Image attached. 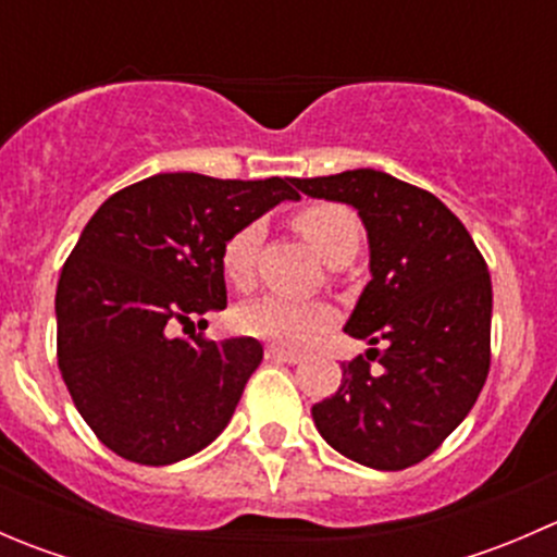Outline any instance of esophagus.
I'll use <instances>...</instances> for the list:
<instances>
[{
  "label": "esophagus",
  "mask_w": 557,
  "mask_h": 557,
  "mask_svg": "<svg viewBox=\"0 0 557 557\" xmlns=\"http://www.w3.org/2000/svg\"><path fill=\"white\" fill-rule=\"evenodd\" d=\"M267 358L274 363H299L301 352L294 350H283V347H267Z\"/></svg>",
  "instance_id": "esophagus-1"
}]
</instances>
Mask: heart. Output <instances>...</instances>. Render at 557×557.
Masks as SVG:
<instances>
[{"mask_svg":"<svg viewBox=\"0 0 557 557\" xmlns=\"http://www.w3.org/2000/svg\"><path fill=\"white\" fill-rule=\"evenodd\" d=\"M294 226L325 263L350 261L361 243V226L350 207L320 205L301 207ZM261 245V226L247 223L226 239L221 252L223 274L237 288H250L256 277V252ZM237 329L250 336L277 342L285 347H305L334 323V310L325 301H299L288 296H261L247 301L234 314Z\"/></svg>","mask_w":557,"mask_h":557,"instance_id":"obj_1","label":"heart"}]
</instances>
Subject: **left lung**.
Returning <instances> with one entry per match:
<instances>
[{"mask_svg": "<svg viewBox=\"0 0 557 557\" xmlns=\"http://www.w3.org/2000/svg\"><path fill=\"white\" fill-rule=\"evenodd\" d=\"M294 185L312 199L356 207L372 272L345 323L372 347L342 363L339 391L312 407L314 425L336 453L369 469L420 463L458 429L487 380L485 258L434 194L385 172L350 170Z\"/></svg>", "mask_w": 557, "mask_h": 557, "instance_id": "8db88e82", "label": "left lung"}]
</instances>
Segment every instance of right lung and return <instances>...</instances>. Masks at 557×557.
Instances as JSON below:
<instances>
[{
	"label": "right lung",
	"instance_id": "add662e5",
	"mask_svg": "<svg viewBox=\"0 0 557 557\" xmlns=\"http://www.w3.org/2000/svg\"><path fill=\"white\" fill-rule=\"evenodd\" d=\"M294 177L153 174L94 212L55 288V352L66 391L121 458L166 466L228 425L263 358L252 336H174L226 307L221 252L285 199Z\"/></svg>",
	"mask_w": 557,
	"mask_h": 557
}]
</instances>
